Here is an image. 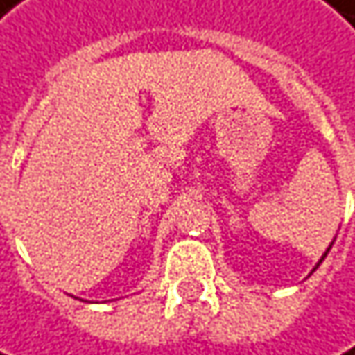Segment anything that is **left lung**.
Masks as SVG:
<instances>
[{
	"label": "left lung",
	"instance_id": "8db88e82",
	"mask_svg": "<svg viewBox=\"0 0 355 355\" xmlns=\"http://www.w3.org/2000/svg\"><path fill=\"white\" fill-rule=\"evenodd\" d=\"M331 248H333V244H331V246H328V250H331ZM328 250H326V252H324V257H326V254H328ZM324 257H322V259H320V263H322V261H324ZM320 263H318V265H320Z\"/></svg>",
	"mask_w": 355,
	"mask_h": 355
}]
</instances>
